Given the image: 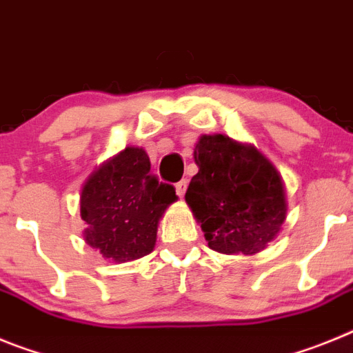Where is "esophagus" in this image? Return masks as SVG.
I'll use <instances>...</instances> for the list:
<instances>
[{"label":"esophagus","mask_w":353,"mask_h":353,"mask_svg":"<svg viewBox=\"0 0 353 353\" xmlns=\"http://www.w3.org/2000/svg\"><path fill=\"white\" fill-rule=\"evenodd\" d=\"M174 189H176V194H179L180 198H183V194H185L187 191V180H180V182L174 185Z\"/></svg>","instance_id":"esophagus-1"}]
</instances>
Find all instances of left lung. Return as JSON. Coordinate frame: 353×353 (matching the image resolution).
I'll use <instances>...</instances> for the list:
<instances>
[{
  "instance_id": "left-lung-1",
  "label": "left lung",
  "mask_w": 353,
  "mask_h": 353,
  "mask_svg": "<svg viewBox=\"0 0 353 353\" xmlns=\"http://www.w3.org/2000/svg\"><path fill=\"white\" fill-rule=\"evenodd\" d=\"M198 173L185 201L201 224L208 248L223 254H256L276 239L286 219L281 174L254 146L223 134L194 146Z\"/></svg>"
}]
</instances>
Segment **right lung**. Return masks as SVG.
Returning <instances> with one entry per match:
<instances>
[{"instance_id": "1", "label": "right lung", "mask_w": 353, "mask_h": 353, "mask_svg": "<svg viewBox=\"0 0 353 353\" xmlns=\"http://www.w3.org/2000/svg\"><path fill=\"white\" fill-rule=\"evenodd\" d=\"M174 187L150 173V159L138 146H127L97 168L81 189L84 242L105 260H138L154 251L157 226L176 201Z\"/></svg>"}]
</instances>
